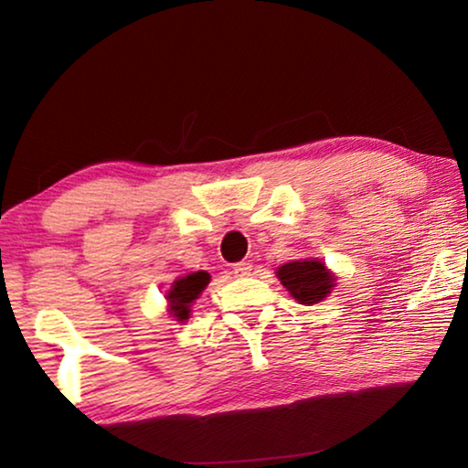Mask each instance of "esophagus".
<instances>
[{
    "instance_id": "esophagus-1",
    "label": "esophagus",
    "mask_w": 468,
    "mask_h": 468,
    "mask_svg": "<svg viewBox=\"0 0 468 468\" xmlns=\"http://www.w3.org/2000/svg\"><path fill=\"white\" fill-rule=\"evenodd\" d=\"M233 271H235L237 276H248L251 272V262H245V260H243V262L233 266Z\"/></svg>"
}]
</instances>
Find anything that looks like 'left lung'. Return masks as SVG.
Returning <instances> with one entry per match:
<instances>
[{"instance_id":"left-lung-1","label":"left lung","mask_w":468,"mask_h":468,"mask_svg":"<svg viewBox=\"0 0 468 468\" xmlns=\"http://www.w3.org/2000/svg\"><path fill=\"white\" fill-rule=\"evenodd\" d=\"M276 279L301 305L320 303L336 287L335 272L318 258H301L282 264L276 268Z\"/></svg>"}]
</instances>
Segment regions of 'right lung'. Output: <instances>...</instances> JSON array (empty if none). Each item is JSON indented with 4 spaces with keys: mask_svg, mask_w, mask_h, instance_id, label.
<instances>
[{
    "mask_svg": "<svg viewBox=\"0 0 468 468\" xmlns=\"http://www.w3.org/2000/svg\"><path fill=\"white\" fill-rule=\"evenodd\" d=\"M208 282L210 274L206 271L177 276V279L171 282L167 292H165L169 318L177 322H187L189 315H192V305L196 303V299L202 295V291L208 287Z\"/></svg>",
    "mask_w": 468,
    "mask_h": 468,
    "instance_id": "1",
    "label": "right lung"
}]
</instances>
